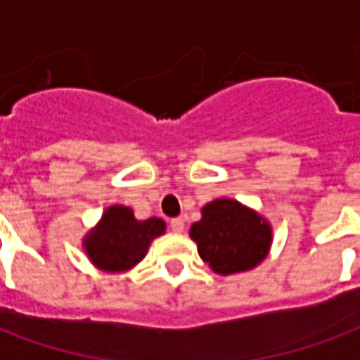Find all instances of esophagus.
<instances>
[{
    "instance_id": "1",
    "label": "esophagus",
    "mask_w": 360,
    "mask_h": 360,
    "mask_svg": "<svg viewBox=\"0 0 360 360\" xmlns=\"http://www.w3.org/2000/svg\"><path fill=\"white\" fill-rule=\"evenodd\" d=\"M169 226H172V229L175 231V233H181V231L185 229V219H183V218H173L172 221H169Z\"/></svg>"
}]
</instances>
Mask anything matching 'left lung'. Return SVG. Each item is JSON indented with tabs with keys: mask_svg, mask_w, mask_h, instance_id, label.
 I'll return each instance as SVG.
<instances>
[{
	"mask_svg": "<svg viewBox=\"0 0 360 360\" xmlns=\"http://www.w3.org/2000/svg\"><path fill=\"white\" fill-rule=\"evenodd\" d=\"M202 218L191 226V239L214 274L231 276L257 268L270 252V221L233 198H216L202 206Z\"/></svg>",
	"mask_w": 360,
	"mask_h": 360,
	"instance_id": "left-lung-1",
	"label": "left lung"
}]
</instances>
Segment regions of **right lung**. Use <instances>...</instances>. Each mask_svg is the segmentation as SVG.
<instances>
[{
  "instance_id": "obj_1",
  "label": "right lung",
  "mask_w": 360,
  "mask_h": 360,
  "mask_svg": "<svg viewBox=\"0 0 360 360\" xmlns=\"http://www.w3.org/2000/svg\"><path fill=\"white\" fill-rule=\"evenodd\" d=\"M164 233V219H136L129 206L113 204L82 239V249L98 270L123 274L139 264L150 243Z\"/></svg>"
}]
</instances>
